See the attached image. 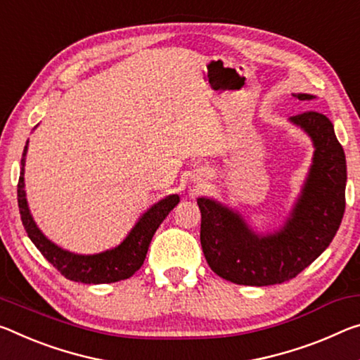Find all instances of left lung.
<instances>
[{
    "instance_id": "obj_1",
    "label": "left lung",
    "mask_w": 360,
    "mask_h": 360,
    "mask_svg": "<svg viewBox=\"0 0 360 360\" xmlns=\"http://www.w3.org/2000/svg\"><path fill=\"white\" fill-rule=\"evenodd\" d=\"M292 96L316 99L306 93ZM288 122L309 136L314 155L298 197L277 231L256 232L240 211L216 198H197L205 258L211 271L232 283L264 287L296 277L328 248L343 219L346 157L333 123L319 112H304Z\"/></svg>"
}]
</instances>
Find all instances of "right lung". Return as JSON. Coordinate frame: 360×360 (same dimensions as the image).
Returning a JSON list of instances; mask_svg holds the SVG:
<instances>
[{
	"label": "right lung",
	"mask_w": 360,
	"mask_h": 360,
	"mask_svg": "<svg viewBox=\"0 0 360 360\" xmlns=\"http://www.w3.org/2000/svg\"><path fill=\"white\" fill-rule=\"evenodd\" d=\"M27 150L28 141L20 160L22 168L19 184H17V203H19L20 219L25 227L27 236L30 237V240L35 243V247L41 252L44 258L68 281L82 283H112L129 278L136 271H139V267L144 264L153 233L169 214V211L179 203L178 193H171V195L162 198L144 211L138 222L133 226V229L117 247L94 255H78L68 252V250H64L53 240H49L33 219L30 208H28L24 181Z\"/></svg>",
	"instance_id": "right-lung-1"
}]
</instances>
